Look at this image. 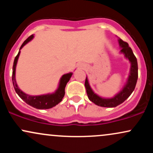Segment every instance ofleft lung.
<instances>
[{
    "label": "left lung",
    "instance_id": "obj_1",
    "mask_svg": "<svg viewBox=\"0 0 153 153\" xmlns=\"http://www.w3.org/2000/svg\"><path fill=\"white\" fill-rule=\"evenodd\" d=\"M119 43L120 47H122L121 52L124 54L126 58L129 59L131 62V69L129 78H128L127 84L122 89V91H121L118 94L116 95L114 97L111 98V99H103V98L99 97V96L94 94V92L89 85L87 77L85 78V86L86 88L88 97L90 101L99 106L108 107V108L117 106L118 105L124 102L127 98H129V96L131 94V93L134 90L135 86H136V83L138 78V65L136 57L134 56L131 49L129 47L127 42H124L122 39H119Z\"/></svg>",
    "mask_w": 153,
    "mask_h": 153
}]
</instances>
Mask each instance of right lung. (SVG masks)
<instances>
[{
  "label": "right lung",
  "instance_id": "add662e5",
  "mask_svg": "<svg viewBox=\"0 0 153 153\" xmlns=\"http://www.w3.org/2000/svg\"><path fill=\"white\" fill-rule=\"evenodd\" d=\"M34 37V35H31L29 36L22 45L20 47V50L26 44H27L29 42H30ZM19 54H20V51L19 52L18 54L16 56L14 59V62H13V73H12V81H13V85L14 87V89L16 92V94L19 95V97L22 99L23 101H24L27 104L30 105L31 106H33L34 108H38V109H48L51 108L52 107L55 106L56 105L58 104L59 102H61L62 99H63L65 96V88L71 79L73 73H70L68 74L63 75L62 78L59 81V85L57 90L55 91V93L52 94H46V95H42V96H29L24 94L23 91H22L19 88L18 85H17L15 79V73H16V66L17 61H18Z\"/></svg>",
  "mask_w": 153,
  "mask_h": 153
}]
</instances>
